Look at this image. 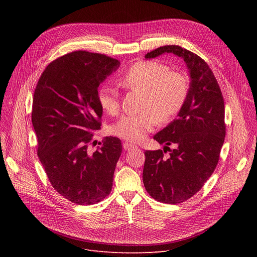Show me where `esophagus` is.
Instances as JSON below:
<instances>
[{
  "instance_id": "esophagus-1",
  "label": "esophagus",
  "mask_w": 257,
  "mask_h": 257,
  "mask_svg": "<svg viewBox=\"0 0 257 257\" xmlns=\"http://www.w3.org/2000/svg\"><path fill=\"white\" fill-rule=\"evenodd\" d=\"M123 148H124L125 151H131V150H133V149L136 148V145L133 144V143H130V142H127V141H126V142L123 143Z\"/></svg>"
}]
</instances>
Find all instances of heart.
Returning a JSON list of instances; mask_svg holds the SVG:
<instances>
[{"mask_svg":"<svg viewBox=\"0 0 257 257\" xmlns=\"http://www.w3.org/2000/svg\"><path fill=\"white\" fill-rule=\"evenodd\" d=\"M120 84L142 92L137 114L123 116L114 126V133L129 141H139L159 123L170 122L185 102L188 83L185 76L158 61H142L132 65L120 79ZM98 102L109 115L120 111L119 94L115 87L103 85L98 91Z\"/></svg>","mask_w":257,"mask_h":257,"instance_id":"b5f03b06","label":"heart"}]
</instances>
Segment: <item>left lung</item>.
<instances>
[{"label":"left lung","mask_w":257,"mask_h":257,"mask_svg":"<svg viewBox=\"0 0 257 257\" xmlns=\"http://www.w3.org/2000/svg\"><path fill=\"white\" fill-rule=\"evenodd\" d=\"M167 53L184 60L190 87L178 118L154 136L160 144H165L164 151L144 153L142 179L153 198L176 204L196 194L217 165L226 136L225 103L211 69L196 54L179 46H164L145 58ZM169 145L175 148L171 150ZM167 150L170 154L165 157Z\"/></svg>","instance_id":"obj_1"}]
</instances>
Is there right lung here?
<instances>
[{
	"instance_id": "obj_1",
	"label": "right lung",
	"mask_w": 257,
	"mask_h": 257,
	"mask_svg": "<svg viewBox=\"0 0 257 257\" xmlns=\"http://www.w3.org/2000/svg\"><path fill=\"white\" fill-rule=\"evenodd\" d=\"M119 66L105 55L73 52L50 63L34 90L39 159L54 189L78 205L97 203L112 190L121 140L105 137L94 152L88 145L101 125L97 88Z\"/></svg>"
}]
</instances>
